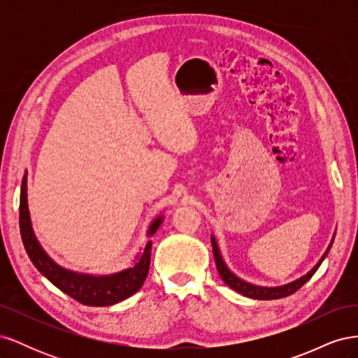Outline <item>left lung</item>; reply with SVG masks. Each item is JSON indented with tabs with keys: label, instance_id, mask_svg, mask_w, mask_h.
Here are the masks:
<instances>
[{
	"label": "left lung",
	"instance_id": "left-lung-1",
	"mask_svg": "<svg viewBox=\"0 0 358 358\" xmlns=\"http://www.w3.org/2000/svg\"><path fill=\"white\" fill-rule=\"evenodd\" d=\"M212 239V248H213V257H215V263H216V268H218V273L220 276L222 278L224 282L229 285L230 288H233L234 291L241 292V294L249 297V299H257V300H275V299H282V297H287L289 294H292V292H296L300 287L305 285L308 280L313 276V273L317 272L318 267L321 266V263L324 262V258L327 257L330 248L333 245V241L330 242L327 251L324 252V255L321 257L320 262L315 264V267H313L312 270H309V272L306 275H303L301 278L292 280V282L289 284H285V285H280V287H259V285H254V284H249L246 282V280L241 279L239 276H236L231 270L227 267L224 258L221 255V251L218 248V243H216V239L213 236H210ZM334 239V237H333Z\"/></svg>",
	"mask_w": 358,
	"mask_h": 358
}]
</instances>
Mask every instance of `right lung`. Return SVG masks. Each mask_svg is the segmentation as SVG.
Returning a JSON list of instances; mask_svg holds the SVG:
<instances>
[{
	"label": "right lung",
	"mask_w": 358,
	"mask_h": 358,
	"mask_svg": "<svg viewBox=\"0 0 358 358\" xmlns=\"http://www.w3.org/2000/svg\"><path fill=\"white\" fill-rule=\"evenodd\" d=\"M27 173L20 187V204H19V225L20 236L29 259L37 267L38 272L46 276L50 282L59 288L67 296L78 300L86 306H112L115 303L122 301L142 288L150 266V249L152 242H148L143 252L137 255L136 263L112 275H90L67 270L57 264L45 252L38 243L32 230V224L28 210L27 199ZM162 222V216H158L150 224L148 236H152Z\"/></svg>",
	"instance_id": "add662e5"
}]
</instances>
